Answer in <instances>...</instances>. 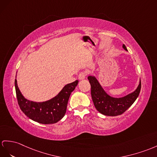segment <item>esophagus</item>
<instances>
[{"label": "esophagus", "mask_w": 157, "mask_h": 157, "mask_svg": "<svg viewBox=\"0 0 157 157\" xmlns=\"http://www.w3.org/2000/svg\"><path fill=\"white\" fill-rule=\"evenodd\" d=\"M86 75H87L86 72H85V71L81 72V73H80V74L78 75V79H79V80H82V79H85V78H86Z\"/></svg>", "instance_id": "34e87169"}]
</instances>
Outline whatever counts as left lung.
I'll return each instance as SVG.
<instances>
[{
    "label": "left lung",
    "mask_w": 157,
    "mask_h": 157,
    "mask_svg": "<svg viewBox=\"0 0 157 157\" xmlns=\"http://www.w3.org/2000/svg\"><path fill=\"white\" fill-rule=\"evenodd\" d=\"M123 47L127 51L124 44ZM88 79L90 84L91 97L95 108L99 113L106 116L115 117L124 113L136 101L141 89L140 80L138 87L133 93L122 98H113L105 93L96 78L89 76Z\"/></svg>",
    "instance_id": "left-lung-1"
}]
</instances>
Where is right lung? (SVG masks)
Returning <instances> with one entry per match:
<instances>
[{"label":"right lung","instance_id":"obj_1","mask_svg":"<svg viewBox=\"0 0 157 157\" xmlns=\"http://www.w3.org/2000/svg\"><path fill=\"white\" fill-rule=\"evenodd\" d=\"M78 81L68 84L55 97L51 100L36 102L26 99L21 94L15 79L14 85L18 104L26 117L41 124L56 123L64 116L71 93L77 86Z\"/></svg>","mask_w":157,"mask_h":157}]
</instances>
